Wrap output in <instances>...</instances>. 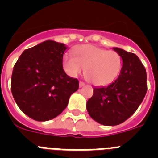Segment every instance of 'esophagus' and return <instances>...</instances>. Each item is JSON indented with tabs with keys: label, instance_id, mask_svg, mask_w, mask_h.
Masks as SVG:
<instances>
[{
	"label": "esophagus",
	"instance_id": "obj_1",
	"mask_svg": "<svg viewBox=\"0 0 158 158\" xmlns=\"http://www.w3.org/2000/svg\"><path fill=\"white\" fill-rule=\"evenodd\" d=\"M85 85V84L84 83V82H82V81H80V82H79V87H80V88L83 87V86Z\"/></svg>",
	"mask_w": 158,
	"mask_h": 158
}]
</instances>
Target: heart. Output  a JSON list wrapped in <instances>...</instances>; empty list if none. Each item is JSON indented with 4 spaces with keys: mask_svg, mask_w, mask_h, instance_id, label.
I'll return each instance as SVG.
<instances>
[{
    "mask_svg": "<svg viewBox=\"0 0 158 158\" xmlns=\"http://www.w3.org/2000/svg\"><path fill=\"white\" fill-rule=\"evenodd\" d=\"M74 57L66 54L63 68L75 77L85 68V77L96 86L107 85L115 80L122 69V58L115 51L94 45H82L73 51Z\"/></svg>",
    "mask_w": 158,
    "mask_h": 158,
    "instance_id": "heart-1",
    "label": "heart"
}]
</instances>
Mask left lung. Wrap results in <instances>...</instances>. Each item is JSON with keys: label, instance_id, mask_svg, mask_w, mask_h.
Wrapping results in <instances>:
<instances>
[{"label": "left lung", "instance_id": "1", "mask_svg": "<svg viewBox=\"0 0 158 158\" xmlns=\"http://www.w3.org/2000/svg\"><path fill=\"white\" fill-rule=\"evenodd\" d=\"M121 56L120 73L107 87H96L86 104L89 115L99 123L115 126L135 112L147 91L146 71L136 54L114 47Z\"/></svg>", "mask_w": 158, "mask_h": 158}]
</instances>
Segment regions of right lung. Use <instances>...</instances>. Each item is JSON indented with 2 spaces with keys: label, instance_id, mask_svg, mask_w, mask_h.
I'll use <instances>...</instances> for the list:
<instances>
[{
  "label": "right lung",
  "instance_id": "1",
  "mask_svg": "<svg viewBox=\"0 0 158 158\" xmlns=\"http://www.w3.org/2000/svg\"><path fill=\"white\" fill-rule=\"evenodd\" d=\"M67 47L47 40L25 50L14 65L11 90L18 107L36 121L51 120L66 107L79 88L62 67Z\"/></svg>",
  "mask_w": 158,
  "mask_h": 158
}]
</instances>
